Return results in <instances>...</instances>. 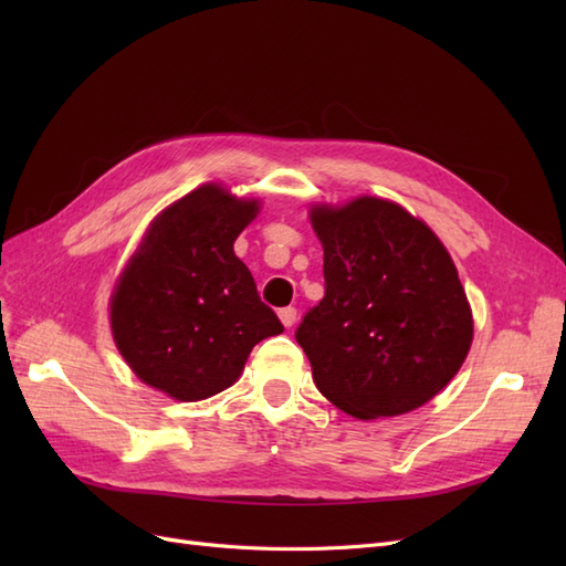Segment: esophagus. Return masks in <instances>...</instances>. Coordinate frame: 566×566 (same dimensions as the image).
<instances>
[{
  "label": "esophagus",
  "mask_w": 566,
  "mask_h": 566,
  "mask_svg": "<svg viewBox=\"0 0 566 566\" xmlns=\"http://www.w3.org/2000/svg\"><path fill=\"white\" fill-rule=\"evenodd\" d=\"M279 318H281L285 328H293L295 321H297V310H295V306H283V310L279 312Z\"/></svg>",
  "instance_id": "34e87169"
}]
</instances>
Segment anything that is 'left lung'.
I'll return each mask as SVG.
<instances>
[{
    "label": "left lung",
    "instance_id": "8db88e82",
    "mask_svg": "<svg viewBox=\"0 0 566 566\" xmlns=\"http://www.w3.org/2000/svg\"><path fill=\"white\" fill-rule=\"evenodd\" d=\"M325 295L295 333L325 399L373 420L416 410L447 387L472 345L455 264L424 221L361 196L316 205Z\"/></svg>",
    "mask_w": 566,
    "mask_h": 566
}]
</instances>
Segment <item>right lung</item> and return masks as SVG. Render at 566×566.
<instances>
[{"instance_id": "add662e5", "label": "right lung", "mask_w": 566, "mask_h": 566, "mask_svg": "<svg viewBox=\"0 0 566 566\" xmlns=\"http://www.w3.org/2000/svg\"><path fill=\"white\" fill-rule=\"evenodd\" d=\"M260 212L205 184L153 219L111 297L115 345L134 375L177 401L231 387L256 342L283 333L233 243Z\"/></svg>"}]
</instances>
